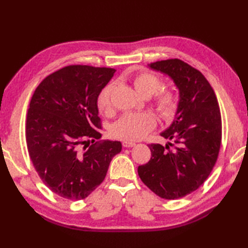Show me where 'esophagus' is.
Here are the masks:
<instances>
[{
  "mask_svg": "<svg viewBox=\"0 0 248 248\" xmlns=\"http://www.w3.org/2000/svg\"><path fill=\"white\" fill-rule=\"evenodd\" d=\"M123 146L124 147V148H131V147L135 146V143H133V141H129V140H124Z\"/></svg>",
  "mask_w": 248,
  "mask_h": 248,
  "instance_id": "1",
  "label": "esophagus"
}]
</instances>
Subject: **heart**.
Masks as SVG:
<instances>
[{"label":"heart","instance_id":"obj_1","mask_svg":"<svg viewBox=\"0 0 248 248\" xmlns=\"http://www.w3.org/2000/svg\"><path fill=\"white\" fill-rule=\"evenodd\" d=\"M135 91L140 96L150 97L161 87V81L156 76L149 72H143L133 80ZM113 86L107 85L98 96V108L102 112H108L112 107L110 93ZM155 105L162 118L170 119L175 115L178 108V97L171 91H162L155 98ZM156 125L155 116L150 112L128 113L116 121L112 127L113 136L124 140H138L145 138Z\"/></svg>","mask_w":248,"mask_h":248}]
</instances>
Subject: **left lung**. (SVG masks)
<instances>
[{"mask_svg": "<svg viewBox=\"0 0 248 248\" xmlns=\"http://www.w3.org/2000/svg\"><path fill=\"white\" fill-rule=\"evenodd\" d=\"M172 80L179 92L178 108L161 136L167 144H151V159L138 168L140 180L157 196L177 199L202 186L217 160L222 119L214 91L202 73L181 60L148 65Z\"/></svg>", "mask_w": 248, "mask_h": 248, "instance_id": "obj_1", "label": "left lung"}]
</instances>
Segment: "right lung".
Wrapping results in <instances>:
<instances>
[{
  "label": "right lung",
  "mask_w": 248,
  "mask_h": 248,
  "mask_svg": "<svg viewBox=\"0 0 248 248\" xmlns=\"http://www.w3.org/2000/svg\"><path fill=\"white\" fill-rule=\"evenodd\" d=\"M115 72L105 67L62 68L46 77L31 99L29 155L41 180L61 197L86 198L121 151L118 140L94 141L101 138L98 96Z\"/></svg>",
  "instance_id": "right-lung-1"
}]
</instances>
